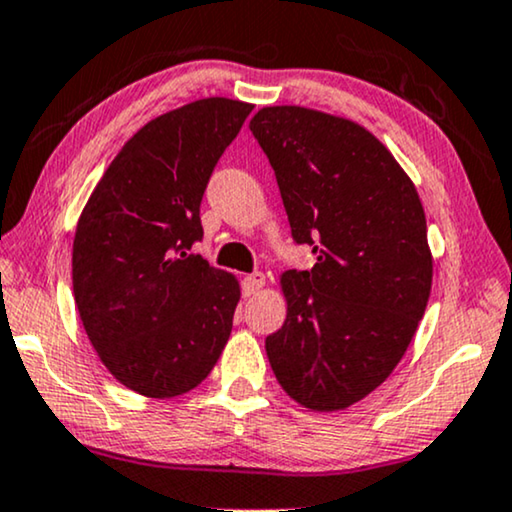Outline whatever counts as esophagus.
<instances>
[{
	"label": "esophagus",
	"mask_w": 512,
	"mask_h": 512,
	"mask_svg": "<svg viewBox=\"0 0 512 512\" xmlns=\"http://www.w3.org/2000/svg\"><path fill=\"white\" fill-rule=\"evenodd\" d=\"M265 284V275L263 272H251V275H247L242 280V291L244 296H254L258 294V289H261Z\"/></svg>",
	"instance_id": "obj_1"
}]
</instances>
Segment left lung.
<instances>
[{
    "mask_svg": "<svg viewBox=\"0 0 512 512\" xmlns=\"http://www.w3.org/2000/svg\"><path fill=\"white\" fill-rule=\"evenodd\" d=\"M249 129L275 169L291 237L317 256L282 275L287 320L265 353L303 407L345 409L386 381L426 313L421 199L386 145L348 119L277 105Z\"/></svg>",
    "mask_w": 512,
    "mask_h": 512,
    "instance_id": "obj_1",
    "label": "left lung"
}]
</instances>
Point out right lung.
I'll use <instances>...</instances> for the list:
<instances>
[{
  "instance_id": "add662e5",
  "label": "right lung",
  "mask_w": 512,
  "mask_h": 512,
  "mask_svg": "<svg viewBox=\"0 0 512 512\" xmlns=\"http://www.w3.org/2000/svg\"><path fill=\"white\" fill-rule=\"evenodd\" d=\"M254 105L204 98L152 119L119 150L72 244V291L110 374L148 397L192 390L221 357L240 284L211 268L204 190Z\"/></svg>"
}]
</instances>
